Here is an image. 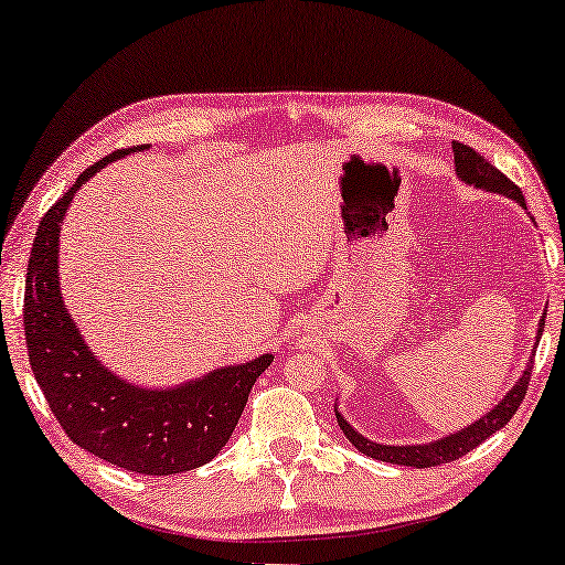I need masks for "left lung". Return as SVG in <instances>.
<instances>
[{
  "label": "left lung",
  "mask_w": 565,
  "mask_h": 565,
  "mask_svg": "<svg viewBox=\"0 0 565 565\" xmlns=\"http://www.w3.org/2000/svg\"><path fill=\"white\" fill-rule=\"evenodd\" d=\"M452 154H456V172L460 180H466L468 184H476V188L501 192V195L513 198L525 207L521 188H518L513 180H508L495 164L488 162L483 154L473 150V147H468L463 142H452ZM543 326L545 322L541 320L539 335H543ZM531 373H533V360L529 363V367L523 370V377L518 381V385H513V391L508 393L491 413L483 415V418L470 425V428L452 433L450 438L428 443V446H377V443L363 438L360 433L350 428L348 420H343V415L338 411L335 415H338L340 428L345 433V438L353 443L360 452H365V456L375 460H385V463H395V466L433 468V466H443V463H450V460L463 458L466 452L478 448L486 438H491L495 430H501L503 425L513 418L515 411L521 408V401L525 397V391H529V383H531Z\"/></svg>",
  "instance_id": "left-lung-1"
}]
</instances>
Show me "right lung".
Here are the masks:
<instances>
[{
  "label": "right lung",
  "mask_w": 565,
  "mask_h": 565,
  "mask_svg": "<svg viewBox=\"0 0 565 565\" xmlns=\"http://www.w3.org/2000/svg\"><path fill=\"white\" fill-rule=\"evenodd\" d=\"M132 150L102 157L44 212L26 265L24 340L36 383L72 443L132 473L172 476L217 456L273 355L220 367L174 391H142L107 373L82 343L60 295V225L87 178Z\"/></svg>",
  "instance_id": "obj_1"
}]
</instances>
